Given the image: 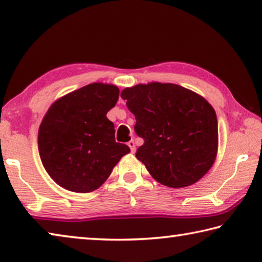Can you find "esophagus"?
I'll use <instances>...</instances> for the list:
<instances>
[{
	"label": "esophagus",
	"instance_id": "1",
	"mask_svg": "<svg viewBox=\"0 0 262 262\" xmlns=\"http://www.w3.org/2000/svg\"><path fill=\"white\" fill-rule=\"evenodd\" d=\"M128 145H129L132 152H134L135 151V142H134V140H130L129 142H128Z\"/></svg>",
	"mask_w": 262,
	"mask_h": 262
}]
</instances>
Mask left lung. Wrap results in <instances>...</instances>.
Instances as JSON below:
<instances>
[{"instance_id": "1", "label": "left lung", "mask_w": 262, "mask_h": 262, "mask_svg": "<svg viewBox=\"0 0 262 262\" xmlns=\"http://www.w3.org/2000/svg\"><path fill=\"white\" fill-rule=\"evenodd\" d=\"M144 140L136 158L155 180L172 188L200 180L219 148L215 110L202 96L172 83L137 84L121 91Z\"/></svg>"}]
</instances>
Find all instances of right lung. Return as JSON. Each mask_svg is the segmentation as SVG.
<instances>
[{
	"label": "right lung",
	"mask_w": 262,
	"mask_h": 262,
	"mask_svg": "<svg viewBox=\"0 0 262 262\" xmlns=\"http://www.w3.org/2000/svg\"><path fill=\"white\" fill-rule=\"evenodd\" d=\"M118 99V86L98 82L61 97L48 108L39 127V155L61 187L96 190L130 152L128 145L115 142L114 125L106 117Z\"/></svg>",
	"instance_id": "obj_1"
}]
</instances>
